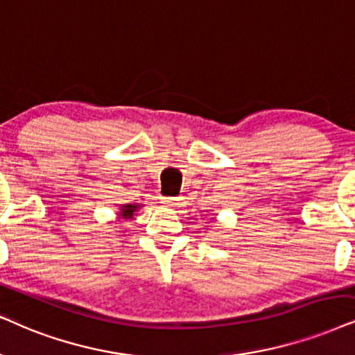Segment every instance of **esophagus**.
I'll use <instances>...</instances> for the list:
<instances>
[{"mask_svg":"<svg viewBox=\"0 0 355 355\" xmlns=\"http://www.w3.org/2000/svg\"><path fill=\"white\" fill-rule=\"evenodd\" d=\"M162 203L167 206V208H173V206L178 205V198H173V196H165Z\"/></svg>","mask_w":355,"mask_h":355,"instance_id":"esophagus-1","label":"esophagus"}]
</instances>
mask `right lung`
<instances>
[{
	"mask_svg": "<svg viewBox=\"0 0 355 355\" xmlns=\"http://www.w3.org/2000/svg\"><path fill=\"white\" fill-rule=\"evenodd\" d=\"M136 208H137L136 205L123 206V209H121V216H123V218H132V213L136 211Z\"/></svg>",
	"mask_w": 355,
	"mask_h": 355,
	"instance_id": "right-lung-1",
	"label": "right lung"
}]
</instances>
